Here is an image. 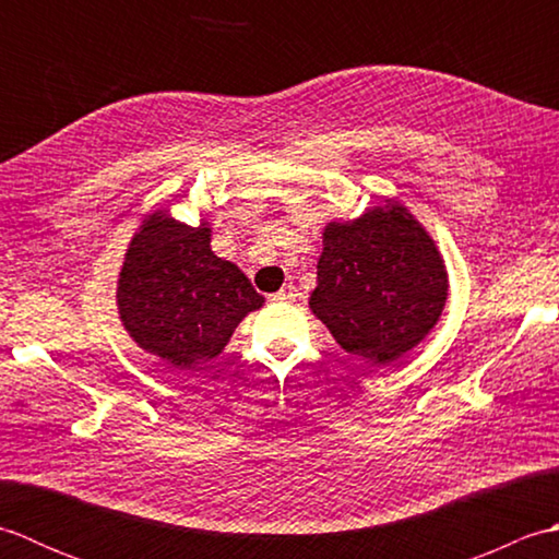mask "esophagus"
Listing matches in <instances>:
<instances>
[{
  "mask_svg": "<svg viewBox=\"0 0 559 559\" xmlns=\"http://www.w3.org/2000/svg\"><path fill=\"white\" fill-rule=\"evenodd\" d=\"M295 298H298V290H295L293 283H286V286H283L278 293L271 295L273 302H293Z\"/></svg>",
  "mask_w": 559,
  "mask_h": 559,
  "instance_id": "1",
  "label": "esophagus"
}]
</instances>
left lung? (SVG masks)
<instances>
[{"instance_id": "8db88e82", "label": "left lung", "mask_w": 559, "mask_h": 559, "mask_svg": "<svg viewBox=\"0 0 559 559\" xmlns=\"http://www.w3.org/2000/svg\"><path fill=\"white\" fill-rule=\"evenodd\" d=\"M444 302L442 259L403 206L326 228L310 307L346 353L372 365L401 358L437 324Z\"/></svg>"}]
</instances>
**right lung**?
<instances>
[{
    "mask_svg": "<svg viewBox=\"0 0 559 559\" xmlns=\"http://www.w3.org/2000/svg\"><path fill=\"white\" fill-rule=\"evenodd\" d=\"M206 223L189 228L165 213L144 221L127 249L117 305L141 348L175 367L209 362L264 298L233 261L211 252Z\"/></svg>",
    "mask_w": 559,
    "mask_h": 559,
    "instance_id": "1",
    "label": "right lung"
}]
</instances>
